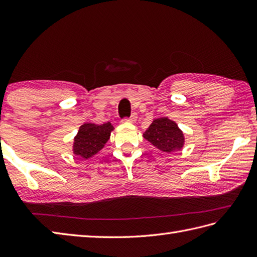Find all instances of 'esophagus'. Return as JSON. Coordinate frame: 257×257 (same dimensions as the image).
<instances>
[{"instance_id": "obj_1", "label": "esophagus", "mask_w": 257, "mask_h": 257, "mask_svg": "<svg viewBox=\"0 0 257 257\" xmlns=\"http://www.w3.org/2000/svg\"><path fill=\"white\" fill-rule=\"evenodd\" d=\"M137 113H133L132 116H130V118H128V119H124L125 121L127 122H136V120H137Z\"/></svg>"}]
</instances>
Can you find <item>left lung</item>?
<instances>
[{
    "mask_svg": "<svg viewBox=\"0 0 257 257\" xmlns=\"http://www.w3.org/2000/svg\"><path fill=\"white\" fill-rule=\"evenodd\" d=\"M144 138L166 154L180 151L185 143L182 130L178 127L176 121L168 117L155 119L146 130Z\"/></svg>",
    "mask_w": 257,
    "mask_h": 257,
    "instance_id": "1",
    "label": "left lung"
}]
</instances>
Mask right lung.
I'll list each match as a JSON object with an SVG mask.
<instances>
[{
	"label": "right lung",
	"mask_w": 257,
	"mask_h": 257,
	"mask_svg": "<svg viewBox=\"0 0 257 257\" xmlns=\"http://www.w3.org/2000/svg\"><path fill=\"white\" fill-rule=\"evenodd\" d=\"M112 130L113 127L110 122L103 124L83 123L74 137L73 154L83 160L90 159L105 147Z\"/></svg>",
	"instance_id": "right-lung-1"
}]
</instances>
